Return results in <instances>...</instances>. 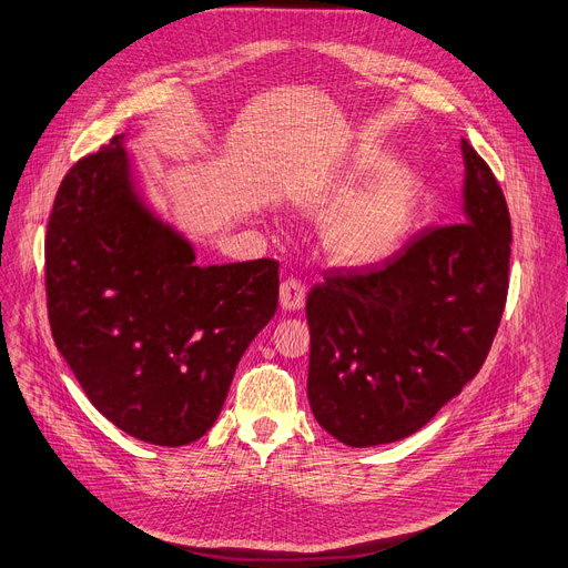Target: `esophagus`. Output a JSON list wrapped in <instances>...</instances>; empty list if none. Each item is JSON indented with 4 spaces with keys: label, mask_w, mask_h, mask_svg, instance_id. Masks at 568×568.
<instances>
[{
    "label": "esophagus",
    "mask_w": 568,
    "mask_h": 568,
    "mask_svg": "<svg viewBox=\"0 0 568 568\" xmlns=\"http://www.w3.org/2000/svg\"><path fill=\"white\" fill-rule=\"evenodd\" d=\"M306 300V287L295 281V278H287L281 285V306L283 311H300L304 306Z\"/></svg>",
    "instance_id": "34e87169"
}]
</instances>
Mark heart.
I'll return each mask as SVG.
<instances>
[{
    "instance_id": "heart-1",
    "label": "heart",
    "mask_w": 568,
    "mask_h": 568,
    "mask_svg": "<svg viewBox=\"0 0 568 568\" xmlns=\"http://www.w3.org/2000/svg\"><path fill=\"white\" fill-rule=\"evenodd\" d=\"M422 205V178L382 146L355 150L302 196L304 213L325 220V257L351 271L388 264L414 234Z\"/></svg>"
}]
</instances>
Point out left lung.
I'll return each instance as SVG.
<instances>
[{
    "mask_svg": "<svg viewBox=\"0 0 568 568\" xmlns=\"http://www.w3.org/2000/svg\"><path fill=\"white\" fill-rule=\"evenodd\" d=\"M456 224L374 271H329L308 292V405L348 447L422 430L485 365L506 308L510 213L489 165L460 140Z\"/></svg>",
    "mask_w": 568,
    "mask_h": 568,
    "instance_id": "left-lung-1",
    "label": "left lung"
}]
</instances>
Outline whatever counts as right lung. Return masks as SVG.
I'll return each mask as SVG.
<instances>
[{
    "label": "right lung",
    "mask_w": 568,
    "mask_h": 568,
    "mask_svg": "<svg viewBox=\"0 0 568 568\" xmlns=\"http://www.w3.org/2000/svg\"><path fill=\"white\" fill-rule=\"evenodd\" d=\"M129 135L62 180L47 229L53 342L93 407L142 443L182 447L222 412L278 306V262L196 264L144 196Z\"/></svg>",
    "instance_id": "1"
}]
</instances>
